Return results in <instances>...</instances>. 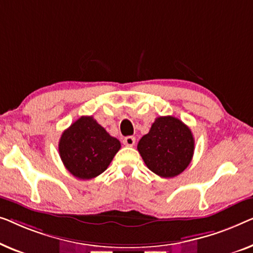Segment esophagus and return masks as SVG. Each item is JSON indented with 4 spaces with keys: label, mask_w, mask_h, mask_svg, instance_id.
I'll return each mask as SVG.
<instances>
[{
    "label": "esophagus",
    "mask_w": 253,
    "mask_h": 253,
    "mask_svg": "<svg viewBox=\"0 0 253 253\" xmlns=\"http://www.w3.org/2000/svg\"><path fill=\"white\" fill-rule=\"evenodd\" d=\"M124 144L127 145V147H133L135 144V137L134 136H127L124 138Z\"/></svg>",
    "instance_id": "1"
}]
</instances>
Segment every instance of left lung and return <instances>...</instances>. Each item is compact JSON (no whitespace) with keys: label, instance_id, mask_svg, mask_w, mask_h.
<instances>
[{"label":"left lung","instance_id":"left-lung-1","mask_svg":"<svg viewBox=\"0 0 253 253\" xmlns=\"http://www.w3.org/2000/svg\"><path fill=\"white\" fill-rule=\"evenodd\" d=\"M137 150L148 169L162 177L179 175L194 156L195 140L190 128L172 116L158 117Z\"/></svg>","mask_w":253,"mask_h":253}]
</instances>
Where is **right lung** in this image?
Returning a JSON list of instances; mask_svg holds the SVG:
<instances>
[{"instance_id":"1","label":"right lung","mask_w":253,"mask_h":253,"mask_svg":"<svg viewBox=\"0 0 253 253\" xmlns=\"http://www.w3.org/2000/svg\"><path fill=\"white\" fill-rule=\"evenodd\" d=\"M120 147L119 140L92 117L83 116L63 131L58 150L64 166L72 175L89 180L108 169Z\"/></svg>"}]
</instances>
